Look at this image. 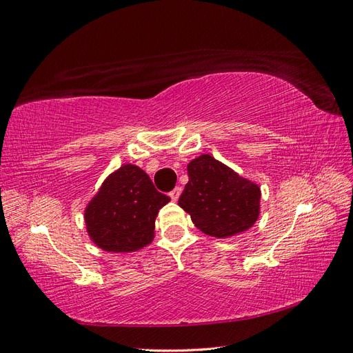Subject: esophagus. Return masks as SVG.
Masks as SVG:
<instances>
[{
  "mask_svg": "<svg viewBox=\"0 0 353 353\" xmlns=\"http://www.w3.org/2000/svg\"><path fill=\"white\" fill-rule=\"evenodd\" d=\"M180 194H182V189H180L179 186H177V188H174V189L171 190V192H170V198H171V201H177V199H179V196H180Z\"/></svg>",
  "mask_w": 353,
  "mask_h": 353,
  "instance_id": "1",
  "label": "esophagus"
}]
</instances>
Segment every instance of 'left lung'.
<instances>
[{"instance_id": "obj_1", "label": "left lung", "mask_w": 353, "mask_h": 353, "mask_svg": "<svg viewBox=\"0 0 353 353\" xmlns=\"http://www.w3.org/2000/svg\"><path fill=\"white\" fill-rule=\"evenodd\" d=\"M188 176L179 205L190 214L201 232L229 238L256 223L260 213V188L256 183L211 155L190 161Z\"/></svg>"}]
</instances>
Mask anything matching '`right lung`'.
<instances>
[{
    "instance_id": "1",
    "label": "right lung",
    "mask_w": 353,
    "mask_h": 353,
    "mask_svg": "<svg viewBox=\"0 0 353 353\" xmlns=\"http://www.w3.org/2000/svg\"><path fill=\"white\" fill-rule=\"evenodd\" d=\"M170 201L142 168L124 164L114 171L85 208L93 243L110 253H132L154 239L159 208Z\"/></svg>"
}]
</instances>
